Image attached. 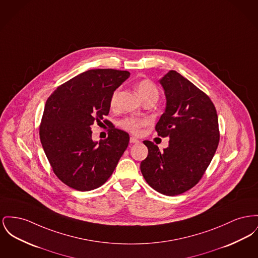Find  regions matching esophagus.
<instances>
[{"mask_svg": "<svg viewBox=\"0 0 258 258\" xmlns=\"http://www.w3.org/2000/svg\"><path fill=\"white\" fill-rule=\"evenodd\" d=\"M130 142H131L132 144H137V143H139V140L137 139L136 137H131V139H130Z\"/></svg>", "mask_w": 258, "mask_h": 258, "instance_id": "obj_1", "label": "esophagus"}]
</instances>
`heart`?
I'll return each mask as SVG.
<instances>
[{"label": "heart", "mask_w": 258, "mask_h": 258, "mask_svg": "<svg viewBox=\"0 0 258 258\" xmlns=\"http://www.w3.org/2000/svg\"><path fill=\"white\" fill-rule=\"evenodd\" d=\"M137 92L138 96L141 99H144L146 97H157L158 98V96H159L158 88L150 80L140 81L137 85ZM117 96H118V91H115L111 96V100H110L111 106H115ZM144 123H145L144 120H140L137 118H125L120 122L122 128H124L131 133H134V134L139 133L141 125H143Z\"/></svg>", "instance_id": "heart-1"}]
</instances>
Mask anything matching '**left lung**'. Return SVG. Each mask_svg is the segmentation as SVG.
I'll list each match as a JSON object with an SVG mask.
<instances>
[{
	"instance_id": "obj_1",
	"label": "left lung",
	"mask_w": 258,
	"mask_h": 258,
	"mask_svg": "<svg viewBox=\"0 0 258 258\" xmlns=\"http://www.w3.org/2000/svg\"><path fill=\"white\" fill-rule=\"evenodd\" d=\"M159 83L167 102L156 131L169 137L168 146L161 152L143 141L148 156L140 169L153 189L175 196L194 187L211 164L219 142L218 118L210 97L176 71H168Z\"/></svg>"
}]
</instances>
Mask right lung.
<instances>
[{
    "label": "right lung",
    "instance_id": "1",
    "mask_svg": "<svg viewBox=\"0 0 258 258\" xmlns=\"http://www.w3.org/2000/svg\"><path fill=\"white\" fill-rule=\"evenodd\" d=\"M130 75L92 69L64 83L47 98L40 139L53 172L69 187L78 191L100 187L125 151L127 133L113 126L106 139L94 141L91 125L109 114L113 92Z\"/></svg>",
    "mask_w": 258,
    "mask_h": 258
}]
</instances>
